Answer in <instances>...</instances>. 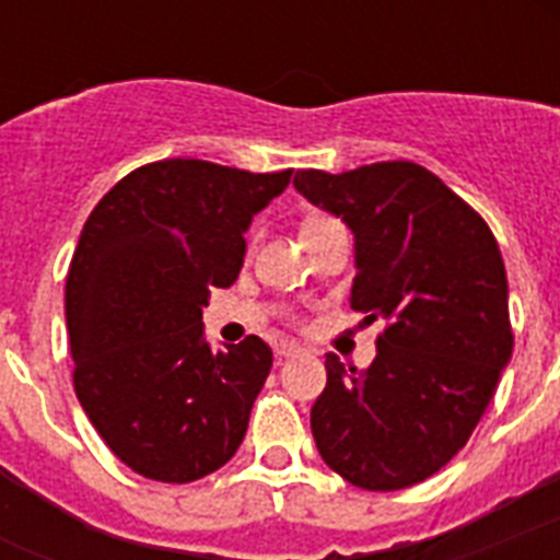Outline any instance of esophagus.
<instances>
[{
	"label": "esophagus",
	"instance_id": "34e87169",
	"mask_svg": "<svg viewBox=\"0 0 560 560\" xmlns=\"http://www.w3.org/2000/svg\"><path fill=\"white\" fill-rule=\"evenodd\" d=\"M272 351H276V358L284 360V358H293V354H299V346L293 340H279L276 346H272Z\"/></svg>",
	"mask_w": 560,
	"mask_h": 560
}]
</instances>
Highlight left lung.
<instances>
[{
	"instance_id": "1",
	"label": "left lung",
	"mask_w": 560,
	"mask_h": 560,
	"mask_svg": "<svg viewBox=\"0 0 560 560\" xmlns=\"http://www.w3.org/2000/svg\"><path fill=\"white\" fill-rule=\"evenodd\" d=\"M293 186L354 232L351 307L366 323L386 319L366 372L325 358L328 383L311 409L316 451L366 491L424 482L465 447L512 360L497 237L416 162L307 168Z\"/></svg>"
}]
</instances>
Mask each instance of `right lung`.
<instances>
[{
	"label": "right lung",
	"instance_id": "1",
	"mask_svg": "<svg viewBox=\"0 0 560 560\" xmlns=\"http://www.w3.org/2000/svg\"><path fill=\"white\" fill-rule=\"evenodd\" d=\"M293 171L162 160L118 179L83 223L66 276L74 392L127 468L194 482L244 442L272 366L261 337L202 340L211 288L235 284L253 214Z\"/></svg>",
	"mask_w": 560,
	"mask_h": 560
}]
</instances>
